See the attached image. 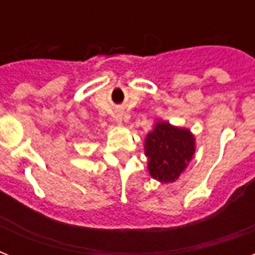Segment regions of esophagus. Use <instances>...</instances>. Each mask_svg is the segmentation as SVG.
<instances>
[{
	"label": "esophagus",
	"instance_id": "esophagus-1",
	"mask_svg": "<svg viewBox=\"0 0 255 255\" xmlns=\"http://www.w3.org/2000/svg\"><path fill=\"white\" fill-rule=\"evenodd\" d=\"M122 119H123V118H122V115L116 116V122H118L119 124H122Z\"/></svg>",
	"mask_w": 255,
	"mask_h": 255
}]
</instances>
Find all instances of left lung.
I'll return each mask as SVG.
<instances>
[{"label":"left lung","instance_id":"1","mask_svg":"<svg viewBox=\"0 0 255 255\" xmlns=\"http://www.w3.org/2000/svg\"><path fill=\"white\" fill-rule=\"evenodd\" d=\"M144 147L152 177L161 182H172L192 159L194 139L188 129L161 122L148 133Z\"/></svg>","mask_w":255,"mask_h":255}]
</instances>
